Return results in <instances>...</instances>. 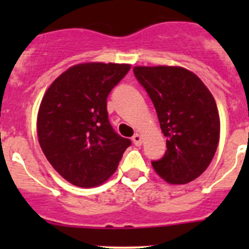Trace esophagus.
<instances>
[{"label":"esophagus","instance_id":"obj_1","mask_svg":"<svg viewBox=\"0 0 249 249\" xmlns=\"http://www.w3.org/2000/svg\"><path fill=\"white\" fill-rule=\"evenodd\" d=\"M132 141H133V143H135L136 146H141V144H142V136L136 133V135L132 137Z\"/></svg>","mask_w":249,"mask_h":249}]
</instances>
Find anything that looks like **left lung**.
<instances>
[{
  "label": "left lung",
  "instance_id": "8db88e82",
  "mask_svg": "<svg viewBox=\"0 0 249 249\" xmlns=\"http://www.w3.org/2000/svg\"><path fill=\"white\" fill-rule=\"evenodd\" d=\"M133 73L153 102L167 151L152 166L172 184H186L210 166L219 141V114L210 89L182 67H135Z\"/></svg>",
  "mask_w": 249,
  "mask_h": 249
}]
</instances>
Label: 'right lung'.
<instances>
[{"mask_svg": "<svg viewBox=\"0 0 249 249\" xmlns=\"http://www.w3.org/2000/svg\"><path fill=\"white\" fill-rule=\"evenodd\" d=\"M129 65L81 63L68 68L45 93L37 136L46 158L74 186H98L114 173L131 146L112 128L107 97Z\"/></svg>", "mask_w": 249, "mask_h": 249, "instance_id": "right-lung-1", "label": "right lung"}]
</instances>
